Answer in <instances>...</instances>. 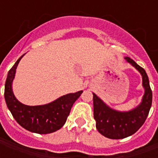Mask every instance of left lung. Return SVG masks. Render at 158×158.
<instances>
[{"label":"left lung","mask_w":158,"mask_h":158,"mask_svg":"<svg viewBox=\"0 0 158 158\" xmlns=\"http://www.w3.org/2000/svg\"><path fill=\"white\" fill-rule=\"evenodd\" d=\"M125 59L141 73L145 94L142 102L136 108L129 112H118L108 107L93 93L94 118L96 129L100 134L109 139H123L134 135L146 121L152 102V91L145 69L131 58L125 57Z\"/></svg>","instance_id":"left-lung-1"}]
</instances>
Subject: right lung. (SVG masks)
I'll use <instances>...</instances> for the list:
<instances>
[{"instance_id": "1", "label": "right lung", "mask_w": 158, "mask_h": 158, "mask_svg": "<svg viewBox=\"0 0 158 158\" xmlns=\"http://www.w3.org/2000/svg\"><path fill=\"white\" fill-rule=\"evenodd\" d=\"M23 55L9 70L5 84L6 106L15 120L27 130L37 134H50L58 130L64 125L75 101L82 94V90L61 96L52 102L42 106H27L19 102L13 95L12 83L16 69Z\"/></svg>"}]
</instances>
